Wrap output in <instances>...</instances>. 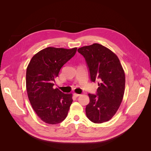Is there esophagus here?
Instances as JSON below:
<instances>
[{
  "label": "esophagus",
  "instance_id": "34e87169",
  "mask_svg": "<svg viewBox=\"0 0 151 151\" xmlns=\"http://www.w3.org/2000/svg\"><path fill=\"white\" fill-rule=\"evenodd\" d=\"M74 97H76V98H77V97H78V96H80V94H77V93H74Z\"/></svg>",
  "mask_w": 151,
  "mask_h": 151
}]
</instances>
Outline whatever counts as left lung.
<instances>
[{
    "mask_svg": "<svg viewBox=\"0 0 151 151\" xmlns=\"http://www.w3.org/2000/svg\"><path fill=\"white\" fill-rule=\"evenodd\" d=\"M89 68L92 82L98 81L96 94H88L86 116L91 122L101 123L115 115L122 101L125 76L120 60L110 50L98 43L78 48Z\"/></svg>",
    "mask_w": 151,
    "mask_h": 151,
    "instance_id": "1",
    "label": "left lung"
}]
</instances>
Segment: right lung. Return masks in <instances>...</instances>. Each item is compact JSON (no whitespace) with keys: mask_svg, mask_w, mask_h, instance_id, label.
<instances>
[{"mask_svg":"<svg viewBox=\"0 0 151 151\" xmlns=\"http://www.w3.org/2000/svg\"><path fill=\"white\" fill-rule=\"evenodd\" d=\"M77 48L48 47L32 57L26 69V90L32 108L41 120L57 124L65 119L73 101L72 94L53 88L62 66L74 56Z\"/></svg>","mask_w":151,"mask_h":151,"instance_id":"right-lung-1","label":"right lung"}]
</instances>
